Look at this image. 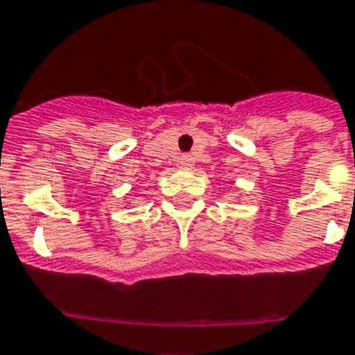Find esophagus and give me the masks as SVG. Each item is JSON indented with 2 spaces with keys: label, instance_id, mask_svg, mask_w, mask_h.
Instances as JSON below:
<instances>
[{
  "label": "esophagus",
  "instance_id": "1",
  "mask_svg": "<svg viewBox=\"0 0 355 355\" xmlns=\"http://www.w3.org/2000/svg\"><path fill=\"white\" fill-rule=\"evenodd\" d=\"M180 165L183 166V168H192V157L190 156H183L180 161Z\"/></svg>",
  "mask_w": 355,
  "mask_h": 355
}]
</instances>
